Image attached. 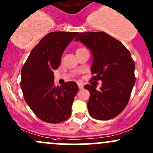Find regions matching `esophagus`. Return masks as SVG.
<instances>
[{
	"mask_svg": "<svg viewBox=\"0 0 153 153\" xmlns=\"http://www.w3.org/2000/svg\"><path fill=\"white\" fill-rule=\"evenodd\" d=\"M78 87L79 89H82L83 88V85L82 83H78Z\"/></svg>",
	"mask_w": 153,
	"mask_h": 153,
	"instance_id": "34e87169",
	"label": "esophagus"
}]
</instances>
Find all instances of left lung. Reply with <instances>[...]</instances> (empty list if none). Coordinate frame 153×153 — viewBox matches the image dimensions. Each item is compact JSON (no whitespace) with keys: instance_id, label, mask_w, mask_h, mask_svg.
<instances>
[{"instance_id":"1","label":"left lung","mask_w":153,"mask_h":153,"mask_svg":"<svg viewBox=\"0 0 153 153\" xmlns=\"http://www.w3.org/2000/svg\"><path fill=\"white\" fill-rule=\"evenodd\" d=\"M75 41L82 42L92 53V80L102 81L86 85L90 92L88 108L90 116L99 120L115 117L128 103L135 84V63L123 44L104 32L80 33Z\"/></svg>"}]
</instances>
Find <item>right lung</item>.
I'll return each mask as SVG.
<instances>
[{"mask_svg":"<svg viewBox=\"0 0 153 153\" xmlns=\"http://www.w3.org/2000/svg\"><path fill=\"white\" fill-rule=\"evenodd\" d=\"M77 32H52L31 50L21 71V89L30 109L42 120L58 123L71 114V106L78 91L74 82L55 86L54 70L61 62L67 46Z\"/></svg>","mask_w":153,"mask_h":153,"instance_id":"1","label":"right lung"}]
</instances>
